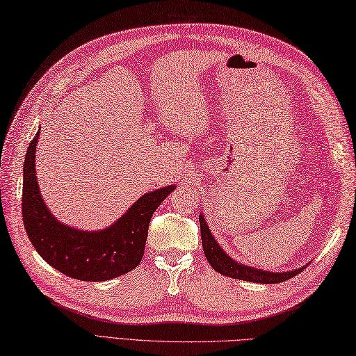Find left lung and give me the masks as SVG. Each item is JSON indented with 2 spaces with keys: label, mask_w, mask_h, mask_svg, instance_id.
<instances>
[{
  "label": "left lung",
  "mask_w": 356,
  "mask_h": 356,
  "mask_svg": "<svg viewBox=\"0 0 356 356\" xmlns=\"http://www.w3.org/2000/svg\"><path fill=\"white\" fill-rule=\"evenodd\" d=\"M200 222V231H202V245H203V252L207 255V260L209 261L211 266L218 274L237 278V280H245V282H252V283H264V284H274V283H282L300 274L305 268L295 269L291 272H266L260 269H254L245 266V264H240L234 261L229 255H226L223 249L217 245L214 240L213 234L209 232V228L207 226L205 217L199 216Z\"/></svg>",
  "instance_id": "8db88e82"
}]
</instances>
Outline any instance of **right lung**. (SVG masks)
Returning <instances> with one entry per match:
<instances>
[{"instance_id": "right-lung-1", "label": "right lung", "mask_w": 356, "mask_h": 356, "mask_svg": "<svg viewBox=\"0 0 356 356\" xmlns=\"http://www.w3.org/2000/svg\"><path fill=\"white\" fill-rule=\"evenodd\" d=\"M38 136L26 153L21 205L26 232L38 254L64 275L82 282H105L133 270L145 251L151 217L176 185L142 195L107 229L78 231L59 223L41 199L35 174Z\"/></svg>"}]
</instances>
